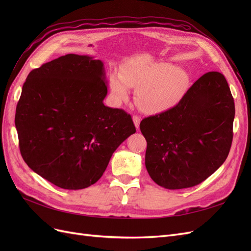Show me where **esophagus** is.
I'll return each mask as SVG.
<instances>
[{"label":"esophagus","mask_w":251,"mask_h":251,"mask_svg":"<svg viewBox=\"0 0 251 251\" xmlns=\"http://www.w3.org/2000/svg\"><path fill=\"white\" fill-rule=\"evenodd\" d=\"M133 121H134V125L136 126L137 130H139V126H140V117L137 115H134L133 116Z\"/></svg>","instance_id":"34e87169"}]
</instances>
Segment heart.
<instances>
[{"mask_svg": "<svg viewBox=\"0 0 251 251\" xmlns=\"http://www.w3.org/2000/svg\"><path fill=\"white\" fill-rule=\"evenodd\" d=\"M189 86L184 69L168 63L132 65L110 77V89L117 100H126L128 89L136 90V103L149 114L163 113L181 101Z\"/></svg>", "mask_w": 251, "mask_h": 251, "instance_id": "1", "label": "heart"}]
</instances>
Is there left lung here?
I'll return each instance as SVG.
<instances>
[{
  "mask_svg": "<svg viewBox=\"0 0 251 251\" xmlns=\"http://www.w3.org/2000/svg\"><path fill=\"white\" fill-rule=\"evenodd\" d=\"M233 119L234 102L224 75H202L176 107L140 123L150 177L168 189L200 184L228 156Z\"/></svg>",
  "mask_w": 251,
  "mask_h": 251,
  "instance_id": "obj_1",
  "label": "left lung"
}]
</instances>
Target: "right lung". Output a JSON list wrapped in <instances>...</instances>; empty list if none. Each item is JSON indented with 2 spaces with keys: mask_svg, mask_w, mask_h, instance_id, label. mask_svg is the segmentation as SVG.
<instances>
[{
  "mask_svg": "<svg viewBox=\"0 0 251 251\" xmlns=\"http://www.w3.org/2000/svg\"><path fill=\"white\" fill-rule=\"evenodd\" d=\"M107 93L103 63L89 55L67 54L30 72L16 112L29 168L64 189L96 183L136 132L130 114L103 104Z\"/></svg>",
  "mask_w": 251,
  "mask_h": 251,
  "instance_id": "1",
  "label": "right lung"
}]
</instances>
